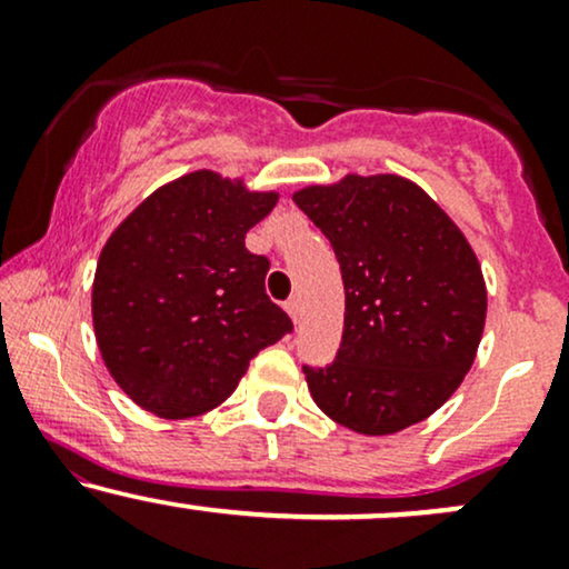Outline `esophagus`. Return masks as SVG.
<instances>
[{
	"label": "esophagus",
	"instance_id": "34e87169",
	"mask_svg": "<svg viewBox=\"0 0 569 569\" xmlns=\"http://www.w3.org/2000/svg\"><path fill=\"white\" fill-rule=\"evenodd\" d=\"M286 312H289L293 323H297L299 318H302V302H299V297H291L289 302H286Z\"/></svg>",
	"mask_w": 569,
	"mask_h": 569
}]
</instances>
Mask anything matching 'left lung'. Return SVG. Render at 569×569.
Segmentation results:
<instances>
[{"label":"left lung","instance_id":"obj_1","mask_svg":"<svg viewBox=\"0 0 569 569\" xmlns=\"http://www.w3.org/2000/svg\"><path fill=\"white\" fill-rule=\"evenodd\" d=\"M293 202L329 238L345 283L335 361L302 367L339 426L388 436L426 420L471 369L487 289L466 234L401 176H345Z\"/></svg>","mask_w":569,"mask_h":569}]
</instances>
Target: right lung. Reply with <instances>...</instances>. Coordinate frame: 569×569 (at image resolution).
Instances as JSON below:
<instances>
[{
    "instance_id": "right-lung-1",
    "label": "right lung",
    "mask_w": 569,
    "mask_h": 569,
    "mask_svg": "<svg viewBox=\"0 0 569 569\" xmlns=\"http://www.w3.org/2000/svg\"><path fill=\"white\" fill-rule=\"evenodd\" d=\"M276 192L194 171L160 187L112 232L98 257L93 326L109 375L160 417L213 409L248 361L293 331L264 291L270 259L246 232Z\"/></svg>"
}]
</instances>
